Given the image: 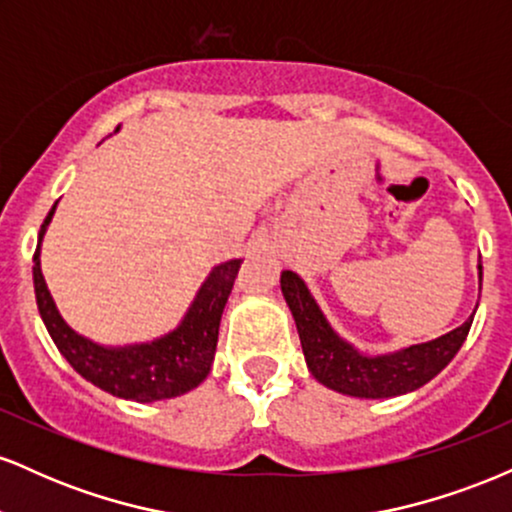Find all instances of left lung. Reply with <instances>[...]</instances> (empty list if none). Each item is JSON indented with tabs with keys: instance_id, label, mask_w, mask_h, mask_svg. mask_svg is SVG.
Here are the masks:
<instances>
[{
	"instance_id": "obj_1",
	"label": "left lung",
	"mask_w": 512,
	"mask_h": 512,
	"mask_svg": "<svg viewBox=\"0 0 512 512\" xmlns=\"http://www.w3.org/2000/svg\"><path fill=\"white\" fill-rule=\"evenodd\" d=\"M477 269L481 291V262ZM279 284L284 301L296 320L310 375L339 395L361 399L407 395L436 378L460 351L469 327H472L474 313H477L474 308V313L457 330L431 339V342L411 344L397 351H385V354H363L330 325L301 276L291 269H284Z\"/></svg>"
}]
</instances>
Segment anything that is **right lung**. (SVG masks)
Segmentation results:
<instances>
[{"label": "right lung", "instance_id": "add662e5", "mask_svg": "<svg viewBox=\"0 0 512 512\" xmlns=\"http://www.w3.org/2000/svg\"><path fill=\"white\" fill-rule=\"evenodd\" d=\"M115 132H120V127ZM55 209L57 202L40 226L38 248L33 255V286L45 330L69 366L113 397L142 404L180 397L202 385L214 363L221 315L243 260H228L211 269L175 330L151 342L122 346L93 342L64 320L40 269V245Z\"/></svg>", "mask_w": 512, "mask_h": 512}]
</instances>
